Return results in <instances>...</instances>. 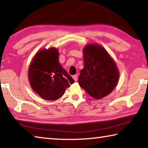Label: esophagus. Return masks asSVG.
Masks as SVG:
<instances>
[{
  "mask_svg": "<svg viewBox=\"0 0 148 148\" xmlns=\"http://www.w3.org/2000/svg\"><path fill=\"white\" fill-rule=\"evenodd\" d=\"M72 78L74 79V81H77V75H74V76H72Z\"/></svg>",
  "mask_w": 148,
  "mask_h": 148,
  "instance_id": "esophagus-1",
  "label": "esophagus"
}]
</instances>
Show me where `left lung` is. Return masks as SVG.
<instances>
[{"label":"left lung","instance_id":"1","mask_svg":"<svg viewBox=\"0 0 148 148\" xmlns=\"http://www.w3.org/2000/svg\"><path fill=\"white\" fill-rule=\"evenodd\" d=\"M84 61L79 86L96 99L110 94L116 86L119 72L108 52L99 45L89 44L84 49Z\"/></svg>","mask_w":148,"mask_h":148}]
</instances>
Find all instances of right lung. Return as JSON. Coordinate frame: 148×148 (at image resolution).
<instances>
[{"instance_id":"right-lung-1","label":"right lung","mask_w":148,"mask_h":148,"mask_svg":"<svg viewBox=\"0 0 148 148\" xmlns=\"http://www.w3.org/2000/svg\"><path fill=\"white\" fill-rule=\"evenodd\" d=\"M58 59L57 49H42L36 54L30 65L29 79L31 87L45 100L61 98L65 89L74 82L62 69Z\"/></svg>"}]
</instances>
